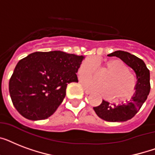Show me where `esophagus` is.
I'll use <instances>...</instances> for the list:
<instances>
[{
    "instance_id": "34e87169",
    "label": "esophagus",
    "mask_w": 155,
    "mask_h": 155,
    "mask_svg": "<svg viewBox=\"0 0 155 155\" xmlns=\"http://www.w3.org/2000/svg\"><path fill=\"white\" fill-rule=\"evenodd\" d=\"M84 92H85V94H86V95L91 94V92H90V91H88V90L85 89V88H84Z\"/></svg>"
}]
</instances>
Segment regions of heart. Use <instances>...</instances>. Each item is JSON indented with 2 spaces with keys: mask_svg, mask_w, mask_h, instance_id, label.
I'll return each mask as SVG.
<instances>
[{
  "mask_svg": "<svg viewBox=\"0 0 155 155\" xmlns=\"http://www.w3.org/2000/svg\"><path fill=\"white\" fill-rule=\"evenodd\" d=\"M97 63L93 57H87L83 61L79 68L80 77L92 76L97 71ZM103 69L108 71L102 78L103 83L98 82L92 78L81 80L83 86L93 92H99L106 97H111L116 102H123L130 100L134 94L136 79L129 68L120 59L105 61Z\"/></svg>",
  "mask_w": 155,
  "mask_h": 155,
  "instance_id": "b5f03b06",
  "label": "heart"
}]
</instances>
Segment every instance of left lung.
Returning <instances> with one entry per match:
<instances>
[{
	"instance_id": "8db88e82",
	"label": "left lung",
	"mask_w": 155,
	"mask_h": 155,
	"mask_svg": "<svg viewBox=\"0 0 155 155\" xmlns=\"http://www.w3.org/2000/svg\"><path fill=\"white\" fill-rule=\"evenodd\" d=\"M109 57L116 56L134 71L137 84L134 96L129 101L119 104H110L104 101L99 106L93 109L97 115L103 120L111 122H123L130 120L139 111L143 103L147 99L150 90V71L144 61L129 52L117 51L108 54Z\"/></svg>"
}]
</instances>
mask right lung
Returning a JSON list of instances; mask_svg holds the SVG:
<instances>
[{
    "mask_svg": "<svg viewBox=\"0 0 155 155\" xmlns=\"http://www.w3.org/2000/svg\"><path fill=\"white\" fill-rule=\"evenodd\" d=\"M84 58L53 51L35 52L21 59L8 84L18 113L32 120L51 117L63 102L68 84L78 82L76 73Z\"/></svg>",
    "mask_w": 155,
    "mask_h": 155,
    "instance_id": "add662e5",
    "label": "right lung"
}]
</instances>
